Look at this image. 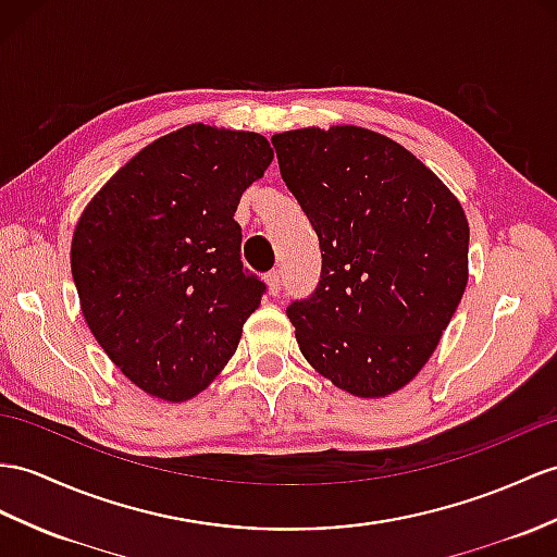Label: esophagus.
I'll return each mask as SVG.
<instances>
[{
	"label": "esophagus",
	"mask_w": 557,
	"mask_h": 557,
	"mask_svg": "<svg viewBox=\"0 0 557 557\" xmlns=\"http://www.w3.org/2000/svg\"><path fill=\"white\" fill-rule=\"evenodd\" d=\"M281 288H283V281H281L278 271H271V274H267V290H269V295L276 297L281 293Z\"/></svg>",
	"instance_id": "obj_1"
}]
</instances>
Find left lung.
Instances as JSON below:
<instances>
[{
	"instance_id": "obj_1",
	"label": "left lung",
	"mask_w": 557,
	"mask_h": 557,
	"mask_svg": "<svg viewBox=\"0 0 557 557\" xmlns=\"http://www.w3.org/2000/svg\"><path fill=\"white\" fill-rule=\"evenodd\" d=\"M321 246V281L288 319L311 369L361 399L409 385L468 286L470 226L425 162L355 125L271 137Z\"/></svg>"
}]
</instances>
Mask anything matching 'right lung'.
<instances>
[{"instance_id":"right-lung-1","label":"right lung","mask_w":557,"mask_h":557,"mask_svg":"<svg viewBox=\"0 0 557 557\" xmlns=\"http://www.w3.org/2000/svg\"><path fill=\"white\" fill-rule=\"evenodd\" d=\"M271 160L262 134L196 122L141 148L79 214V309L146 395L194 399L234 357L264 293L243 269L234 214Z\"/></svg>"}]
</instances>
